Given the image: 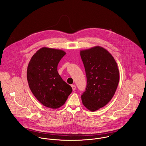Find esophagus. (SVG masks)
Listing matches in <instances>:
<instances>
[{"mask_svg": "<svg viewBox=\"0 0 146 146\" xmlns=\"http://www.w3.org/2000/svg\"><path fill=\"white\" fill-rule=\"evenodd\" d=\"M71 86H72V88L73 90V91H74V90H76V86H75V85H73H73H72Z\"/></svg>", "mask_w": 146, "mask_h": 146, "instance_id": "esophagus-1", "label": "esophagus"}]
</instances>
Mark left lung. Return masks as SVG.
Wrapping results in <instances>:
<instances>
[{
  "label": "left lung",
  "instance_id": "8db88e82",
  "mask_svg": "<svg viewBox=\"0 0 146 146\" xmlns=\"http://www.w3.org/2000/svg\"><path fill=\"white\" fill-rule=\"evenodd\" d=\"M80 55L87 77L82 101L87 109L95 111L113 97L119 81V71L112 55L101 46L81 50Z\"/></svg>",
  "mask_w": 146,
  "mask_h": 146
}]
</instances>
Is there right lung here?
<instances>
[{"label":"right lung","instance_id":"right-lung-1","mask_svg":"<svg viewBox=\"0 0 146 146\" xmlns=\"http://www.w3.org/2000/svg\"><path fill=\"white\" fill-rule=\"evenodd\" d=\"M65 52L43 47L33 55L27 67V78L33 95L44 106L55 109L65 104L72 88L58 72Z\"/></svg>","mask_w":146,"mask_h":146}]
</instances>
